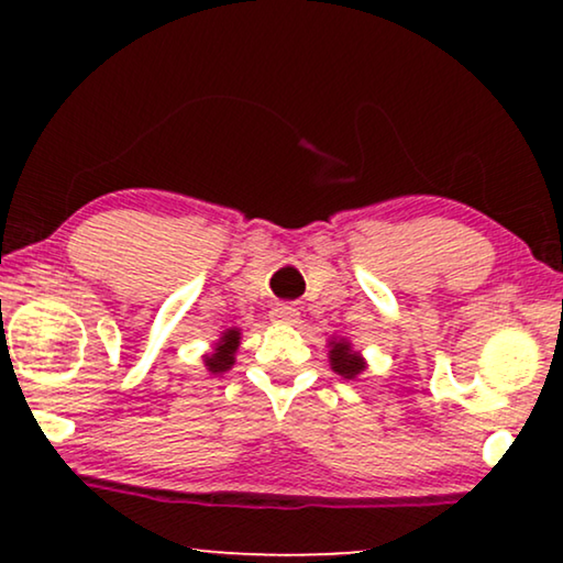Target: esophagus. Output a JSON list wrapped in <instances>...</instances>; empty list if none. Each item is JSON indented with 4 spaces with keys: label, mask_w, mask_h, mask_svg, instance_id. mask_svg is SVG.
<instances>
[{
    "label": "esophagus",
    "mask_w": 563,
    "mask_h": 563,
    "mask_svg": "<svg viewBox=\"0 0 563 563\" xmlns=\"http://www.w3.org/2000/svg\"><path fill=\"white\" fill-rule=\"evenodd\" d=\"M272 320L279 322V325H295V322H299V310L295 305H276L272 310Z\"/></svg>",
    "instance_id": "obj_1"
}]
</instances>
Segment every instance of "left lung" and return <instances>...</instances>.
<instances>
[{
  "instance_id": "8db88e82",
  "label": "left lung",
  "mask_w": 563,
  "mask_h": 563,
  "mask_svg": "<svg viewBox=\"0 0 563 563\" xmlns=\"http://www.w3.org/2000/svg\"><path fill=\"white\" fill-rule=\"evenodd\" d=\"M328 361H330V368L338 376H343V379H356L358 374L366 372V358L364 353L353 349V343L349 338H328Z\"/></svg>"
}]
</instances>
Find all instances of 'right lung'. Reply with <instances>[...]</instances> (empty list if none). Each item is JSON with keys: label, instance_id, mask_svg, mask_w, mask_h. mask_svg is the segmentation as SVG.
Here are the masks:
<instances>
[{"label": "right lung", "instance_id": "obj_1", "mask_svg": "<svg viewBox=\"0 0 563 563\" xmlns=\"http://www.w3.org/2000/svg\"><path fill=\"white\" fill-rule=\"evenodd\" d=\"M241 338H243L241 328H228L225 333H220V338L212 345V351L202 356L207 372L210 374L230 372L235 364V353H238V345H241Z\"/></svg>", "mask_w": 563, "mask_h": 563}]
</instances>
